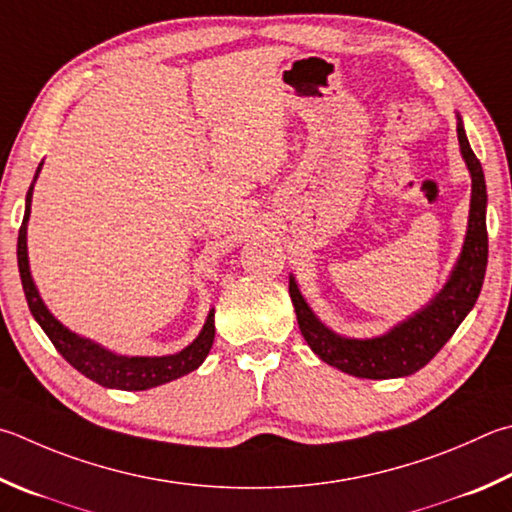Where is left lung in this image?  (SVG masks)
<instances>
[{
  "mask_svg": "<svg viewBox=\"0 0 512 512\" xmlns=\"http://www.w3.org/2000/svg\"><path fill=\"white\" fill-rule=\"evenodd\" d=\"M457 136L461 154L472 174V199L468 235L463 244L461 257L450 275L448 284L434 300L418 311L414 318L398 324L389 333L371 340L340 338L315 318L309 304L291 277L288 293L297 313V324L313 353L331 367H338L349 376L358 378H398L410 376L425 367L441 347L452 338L463 318L475 306L481 293L483 275L488 264V230H486V179H483L481 163L463 132L461 118H457Z\"/></svg>",
  "mask_w": 512,
  "mask_h": 512,
  "instance_id": "1",
  "label": "left lung"
}]
</instances>
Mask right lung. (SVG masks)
<instances>
[{
	"instance_id": "1",
	"label": "right lung",
	"mask_w": 512,
	"mask_h": 512,
	"mask_svg": "<svg viewBox=\"0 0 512 512\" xmlns=\"http://www.w3.org/2000/svg\"><path fill=\"white\" fill-rule=\"evenodd\" d=\"M42 170V165L37 167V172ZM37 179V174H35ZM31 197H33V185L26 194V212L24 221L20 226V237H17V266H20L22 288L29 302V309L37 324L44 329L46 336L53 342V347L62 353V358L69 362L71 367H76L80 374H85L89 380L111 389H123V392H141V389L159 387L163 383H170L174 378H181L190 371L197 369L206 356L210 353L212 340H215V311H210L206 324L199 338L192 342L190 347L174 353V356H161V358H127L116 356L107 349H102L96 342L87 338H80L76 333H71L67 327L53 318L46 309L44 302L37 295V288L31 280L29 271V255H26V221L31 215Z\"/></svg>"
}]
</instances>
